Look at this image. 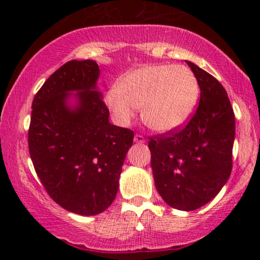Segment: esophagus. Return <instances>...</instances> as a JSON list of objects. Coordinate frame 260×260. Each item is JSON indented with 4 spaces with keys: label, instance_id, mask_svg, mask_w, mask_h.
Instances as JSON below:
<instances>
[{
    "label": "esophagus",
    "instance_id": "esophagus-1",
    "mask_svg": "<svg viewBox=\"0 0 260 260\" xmlns=\"http://www.w3.org/2000/svg\"><path fill=\"white\" fill-rule=\"evenodd\" d=\"M134 141L136 142V143H138V144H143V143H145V138H144L143 136H142V135H140V134L135 135Z\"/></svg>",
    "mask_w": 260,
    "mask_h": 260
}]
</instances>
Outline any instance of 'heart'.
<instances>
[{
	"label": "heart",
	"instance_id": "obj_1",
	"mask_svg": "<svg viewBox=\"0 0 260 260\" xmlns=\"http://www.w3.org/2000/svg\"><path fill=\"white\" fill-rule=\"evenodd\" d=\"M200 88L183 65H148L133 70L105 94V104L119 125H127L141 109L142 120L157 133L182 127L197 109Z\"/></svg>",
	"mask_w": 260,
	"mask_h": 260
}]
</instances>
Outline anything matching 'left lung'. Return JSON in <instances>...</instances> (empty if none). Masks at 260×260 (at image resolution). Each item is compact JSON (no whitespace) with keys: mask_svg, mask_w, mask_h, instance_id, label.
I'll use <instances>...</instances> for the list:
<instances>
[{"mask_svg":"<svg viewBox=\"0 0 260 260\" xmlns=\"http://www.w3.org/2000/svg\"><path fill=\"white\" fill-rule=\"evenodd\" d=\"M200 87L197 111L186 125L149 138L156 189L170 207L194 211L221 190L232 172L236 120L227 92L190 61Z\"/></svg>","mask_w":260,"mask_h":260,"instance_id":"obj_1","label":"left lung"}]
</instances>
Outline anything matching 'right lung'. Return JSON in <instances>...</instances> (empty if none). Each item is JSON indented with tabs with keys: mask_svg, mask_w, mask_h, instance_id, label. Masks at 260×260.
<instances>
[{
	"mask_svg": "<svg viewBox=\"0 0 260 260\" xmlns=\"http://www.w3.org/2000/svg\"><path fill=\"white\" fill-rule=\"evenodd\" d=\"M99 73L93 60H71L56 70L35 94L28 130L42 186L59 206L80 215H97L112 204L134 142V131L109 122Z\"/></svg>",
	"mask_w": 260,
	"mask_h": 260,
	"instance_id": "1",
	"label": "right lung"
}]
</instances>
